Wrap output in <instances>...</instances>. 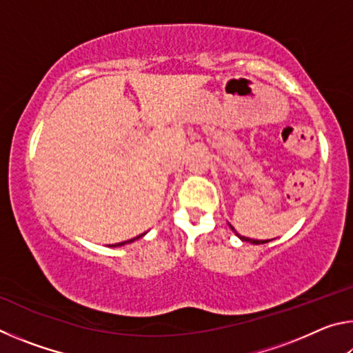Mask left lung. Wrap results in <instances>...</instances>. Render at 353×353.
Returning a JSON list of instances; mask_svg holds the SVG:
<instances>
[{"instance_id": "left-lung-1", "label": "left lung", "mask_w": 353, "mask_h": 353, "mask_svg": "<svg viewBox=\"0 0 353 353\" xmlns=\"http://www.w3.org/2000/svg\"><path fill=\"white\" fill-rule=\"evenodd\" d=\"M229 225H230V224H229ZM230 229L235 232V235H236L238 238H240V240H241V241H246V243H250V244H265V243H270V241H271V240H254V238L241 236V235H240V234H238V232H236V230H235V229H234V227H232V225H230Z\"/></svg>"}]
</instances>
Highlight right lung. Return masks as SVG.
I'll use <instances>...</instances> for the list:
<instances>
[{"mask_svg":"<svg viewBox=\"0 0 353 353\" xmlns=\"http://www.w3.org/2000/svg\"><path fill=\"white\" fill-rule=\"evenodd\" d=\"M146 234V232H145ZM145 234H141V235H139V236H135V238H132V240H128V241H123V243H117V244H110V248H119V246H124V244H129V243H134L135 240H139V238H141L143 235Z\"/></svg>","mask_w":353,"mask_h":353,"instance_id":"add662e5","label":"right lung"}]
</instances>
